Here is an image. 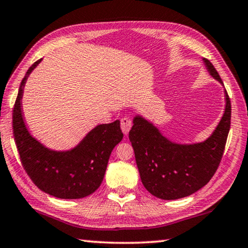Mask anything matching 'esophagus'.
I'll use <instances>...</instances> for the list:
<instances>
[{
  "label": "esophagus",
  "instance_id": "34e87169",
  "mask_svg": "<svg viewBox=\"0 0 248 248\" xmlns=\"http://www.w3.org/2000/svg\"><path fill=\"white\" fill-rule=\"evenodd\" d=\"M121 127H122V131H123L124 134H127L128 131H130L131 127H132L131 118L128 116L122 117L121 118Z\"/></svg>",
  "mask_w": 248,
  "mask_h": 248
}]
</instances>
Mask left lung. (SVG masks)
Instances as JSON below:
<instances>
[{"label":"left lung","instance_id":"left-lung-1","mask_svg":"<svg viewBox=\"0 0 248 248\" xmlns=\"http://www.w3.org/2000/svg\"><path fill=\"white\" fill-rule=\"evenodd\" d=\"M214 78L221 82L216 68L204 58ZM224 116L209 139L191 145L174 144L152 124L135 117L128 133L142 184L150 193L164 200L184 198L206 186L217 171L231 128L232 105L225 91Z\"/></svg>","mask_w":248,"mask_h":248}]
</instances>
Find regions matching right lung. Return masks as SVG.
Returning a JSON list of instances; mask_svg holds the SVG:
<instances>
[{
  "label": "right lung",
  "mask_w": 248,
  "mask_h": 248,
  "mask_svg": "<svg viewBox=\"0 0 248 248\" xmlns=\"http://www.w3.org/2000/svg\"><path fill=\"white\" fill-rule=\"evenodd\" d=\"M40 60L29 68L13 107V136L21 163L32 182L46 193L62 199L84 198L98 189L110 153L123 139L120 121L98 125L77 148L68 152H55L42 146L29 134L20 104L27 77Z\"/></svg>",
  "instance_id": "right-lung-1"
}]
</instances>
